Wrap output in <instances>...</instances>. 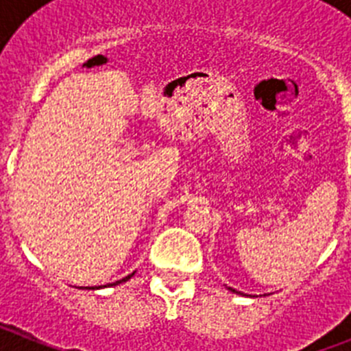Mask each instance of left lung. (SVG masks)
Instances as JSON below:
<instances>
[{"label": "left lung", "instance_id": "1", "mask_svg": "<svg viewBox=\"0 0 351 351\" xmlns=\"http://www.w3.org/2000/svg\"><path fill=\"white\" fill-rule=\"evenodd\" d=\"M230 290H232V288H230ZM234 291H235V290H234Z\"/></svg>", "mask_w": 351, "mask_h": 351}]
</instances>
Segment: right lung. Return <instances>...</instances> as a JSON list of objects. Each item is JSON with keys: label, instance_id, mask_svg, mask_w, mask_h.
I'll return each mask as SVG.
<instances>
[{"label": "right lung", "instance_id": "1", "mask_svg": "<svg viewBox=\"0 0 351 351\" xmlns=\"http://www.w3.org/2000/svg\"><path fill=\"white\" fill-rule=\"evenodd\" d=\"M132 276H133V274H130V276H126V278H123V280H119V281H116V283H114V285H117V283H125V281H126V280H130V278H132Z\"/></svg>", "mask_w": 351, "mask_h": 351}]
</instances>
